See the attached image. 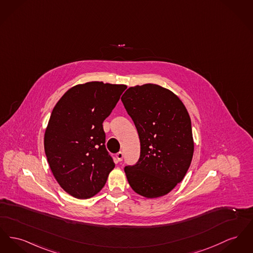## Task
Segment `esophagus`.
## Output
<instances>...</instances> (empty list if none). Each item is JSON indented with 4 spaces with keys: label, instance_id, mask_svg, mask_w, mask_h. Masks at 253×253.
<instances>
[{
    "label": "esophagus",
    "instance_id": "34e87169",
    "mask_svg": "<svg viewBox=\"0 0 253 253\" xmlns=\"http://www.w3.org/2000/svg\"><path fill=\"white\" fill-rule=\"evenodd\" d=\"M117 160H118L119 162H121V161L123 160V153H122V152H119V153L117 154Z\"/></svg>",
    "mask_w": 253,
    "mask_h": 253
}]
</instances>
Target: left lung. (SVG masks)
<instances>
[{
  "label": "left lung",
  "mask_w": 253,
  "mask_h": 253,
  "mask_svg": "<svg viewBox=\"0 0 253 253\" xmlns=\"http://www.w3.org/2000/svg\"><path fill=\"white\" fill-rule=\"evenodd\" d=\"M140 140V157L125 166L135 193L159 198L180 182L191 164L194 140L185 106L170 89L156 84L130 87L121 97Z\"/></svg>",
  "instance_id": "1"
}]
</instances>
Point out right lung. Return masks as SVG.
<instances>
[{"mask_svg": "<svg viewBox=\"0 0 253 253\" xmlns=\"http://www.w3.org/2000/svg\"><path fill=\"white\" fill-rule=\"evenodd\" d=\"M126 88L98 81L79 84L52 110L44 137L45 156L60 186L75 198L98 193L115 168L102 123Z\"/></svg>", "mask_w": 253, "mask_h": 253, "instance_id": "obj_1", "label": "right lung"}]
</instances>
